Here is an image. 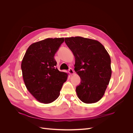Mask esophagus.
<instances>
[{
	"label": "esophagus",
	"instance_id": "34e87169",
	"mask_svg": "<svg viewBox=\"0 0 133 133\" xmlns=\"http://www.w3.org/2000/svg\"><path fill=\"white\" fill-rule=\"evenodd\" d=\"M69 73L70 74V75H72L74 74V71L73 69H71V68H70V69H69Z\"/></svg>",
	"mask_w": 133,
	"mask_h": 133
}]
</instances>
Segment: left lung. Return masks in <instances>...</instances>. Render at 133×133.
I'll use <instances>...</instances> for the list:
<instances>
[{
    "label": "left lung",
    "instance_id": "1",
    "mask_svg": "<svg viewBox=\"0 0 133 133\" xmlns=\"http://www.w3.org/2000/svg\"><path fill=\"white\" fill-rule=\"evenodd\" d=\"M65 42L74 54V70L81 79L76 88L78 97L86 104L98 102L105 93L111 78L109 54L96 40L75 37L65 38Z\"/></svg>",
    "mask_w": 133,
    "mask_h": 133
}]
</instances>
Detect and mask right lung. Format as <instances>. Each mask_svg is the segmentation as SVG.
Wrapping results in <instances>:
<instances>
[{
    "mask_svg": "<svg viewBox=\"0 0 133 133\" xmlns=\"http://www.w3.org/2000/svg\"><path fill=\"white\" fill-rule=\"evenodd\" d=\"M64 41V38H47L33 43L22 60L21 68L25 87L40 103L55 101L67 80L68 74L58 70L54 57Z\"/></svg>",
    "mask_w": 133,
    "mask_h": 133,
    "instance_id": "right-lung-1",
    "label": "right lung"
}]
</instances>
